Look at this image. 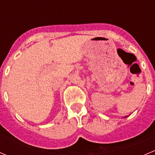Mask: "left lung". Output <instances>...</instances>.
Listing matches in <instances>:
<instances>
[{"label":"left lung","instance_id":"left-lung-1","mask_svg":"<svg viewBox=\"0 0 155 155\" xmlns=\"http://www.w3.org/2000/svg\"><path fill=\"white\" fill-rule=\"evenodd\" d=\"M126 117H127V116H125V117H124V118H126Z\"/></svg>","mask_w":155,"mask_h":155}]
</instances>
